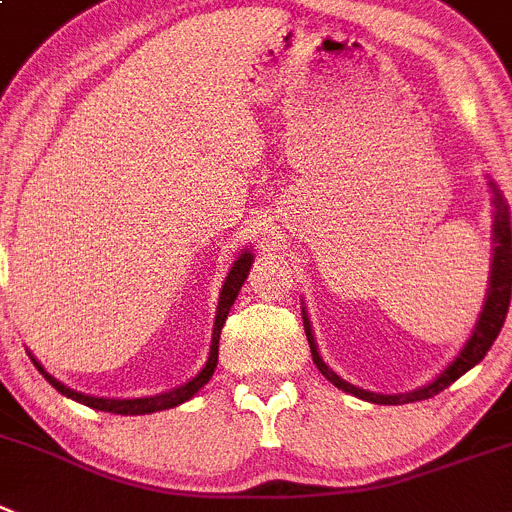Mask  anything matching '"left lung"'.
Here are the masks:
<instances>
[{
    "mask_svg": "<svg viewBox=\"0 0 512 512\" xmlns=\"http://www.w3.org/2000/svg\"><path fill=\"white\" fill-rule=\"evenodd\" d=\"M498 196V193H495ZM498 203V211H495V253H493V271H490V291L488 299H485L483 314H480L478 326L472 337L467 339V344L462 347V352L457 354L455 362L435 379L427 387L415 389V392L407 394H374L367 392V389H359L354 384H347L344 379H339L332 369L326 367L324 359L316 352L314 334H311L309 319H304V332L306 339H309L311 357H314L316 369L324 374L334 387L344 389V392L354 394L359 399H367V402H374V405H407V402H420V399H430L435 394H440L442 389L450 387L455 379H460L467 369H472L478 362H483V357L488 354V349L493 347V342L498 339L500 329L505 324V316H508L510 306V291H512V231H510V213L508 206L503 203V198H495Z\"/></svg>",
    "mask_w": 512,
    "mask_h": 512,
    "instance_id": "obj_1",
    "label": "left lung"
}]
</instances>
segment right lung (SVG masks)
<instances>
[{
  "label": "right lung",
  "instance_id": "right-lung-1",
  "mask_svg": "<svg viewBox=\"0 0 512 512\" xmlns=\"http://www.w3.org/2000/svg\"><path fill=\"white\" fill-rule=\"evenodd\" d=\"M251 261H253L251 253H241L236 264L231 266V271H228L226 284H223V291H221V301H218L216 324H213L211 354H208L206 367H203L201 372H198L196 377L191 379V382H186V384H183V387L173 389V392L155 394V397H140V399H102V397H90V394L75 392V389H70V387H65V384H62V382H57L55 377H50V374H47L45 369L40 367V362H34V359H32L34 367H37L42 374H45V379L52 384V387L57 389V392L65 394V397H70V399H75V402H82V405L92 407V410L115 412V415H150V412L170 410V407L183 405V402H188V399H191L193 394H196L198 389H201L203 384H206L208 379L213 377V369H216V362H218V339H221V329H223V324H226V316H228V311H231L233 301H236V294H238V291H241L243 281H246L248 269H251Z\"/></svg>",
  "mask_w": 512,
  "mask_h": 512
}]
</instances>
